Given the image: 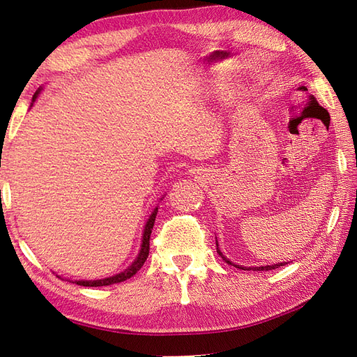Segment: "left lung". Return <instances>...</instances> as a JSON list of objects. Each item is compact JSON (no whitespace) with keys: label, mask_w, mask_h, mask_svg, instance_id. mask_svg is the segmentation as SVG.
Here are the masks:
<instances>
[{"label":"left lung","mask_w":357,"mask_h":357,"mask_svg":"<svg viewBox=\"0 0 357 357\" xmlns=\"http://www.w3.org/2000/svg\"><path fill=\"white\" fill-rule=\"evenodd\" d=\"M215 245H218V253L220 255V257L223 259V261L226 262V264H229V265H234L235 268H241V269H248V271H250V269H253V271H268V269H275V268H278V266H283L284 264H274V265H266V266H253V268H250V266H240V265H235V264H232L229 259H226V256L220 252V248H219V244L215 243Z\"/></svg>","instance_id":"1"}]
</instances>
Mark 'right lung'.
<instances>
[{"instance_id":"right-lung-1","label":"right lung","mask_w":357,"mask_h":357,"mask_svg":"<svg viewBox=\"0 0 357 357\" xmlns=\"http://www.w3.org/2000/svg\"><path fill=\"white\" fill-rule=\"evenodd\" d=\"M41 88L34 93V96H32V101H36V98L38 96ZM156 214H158V207L153 210V213L150 214V218L144 226V234H143V243H142V250H139L138 256L135 261L132 262L131 266H128L123 273L121 274H116L113 277H107V278H102V280H79V282H71V283H75L79 286H84V287H100V286H110V284H114V283H122L125 282V280L131 278L132 275H135L138 273V269L142 268L146 262V259L149 256V250H150V234H152V229H153V225H155V219H156Z\"/></svg>"}]
</instances>
